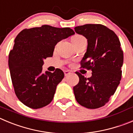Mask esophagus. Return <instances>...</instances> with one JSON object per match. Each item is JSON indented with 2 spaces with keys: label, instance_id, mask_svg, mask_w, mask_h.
Segmentation results:
<instances>
[{
  "label": "esophagus",
  "instance_id": "34e87169",
  "mask_svg": "<svg viewBox=\"0 0 133 133\" xmlns=\"http://www.w3.org/2000/svg\"><path fill=\"white\" fill-rule=\"evenodd\" d=\"M71 72H72V71H69V70H65V71H64V74H65V76H68V75H69Z\"/></svg>",
  "mask_w": 133,
  "mask_h": 133
}]
</instances>
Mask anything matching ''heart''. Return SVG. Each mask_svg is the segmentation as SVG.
<instances>
[{
  "mask_svg": "<svg viewBox=\"0 0 133 133\" xmlns=\"http://www.w3.org/2000/svg\"><path fill=\"white\" fill-rule=\"evenodd\" d=\"M85 37H83V36L81 35H75L74 37L72 38V43L73 44H76L77 43L80 42L82 40H85Z\"/></svg>",
  "mask_w": 133,
  "mask_h": 133,
  "instance_id": "heart-1",
  "label": "heart"
}]
</instances>
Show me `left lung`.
Wrapping results in <instances>:
<instances>
[{"instance_id":"left-lung-1","label":"left lung","mask_w":133,"mask_h":133,"mask_svg":"<svg viewBox=\"0 0 133 133\" xmlns=\"http://www.w3.org/2000/svg\"><path fill=\"white\" fill-rule=\"evenodd\" d=\"M74 29L85 37L88 43L81 68L92 71L89 78L75 72L79 78L74 87L75 99L86 108H99L114 95L121 79L123 52L120 41L113 30L99 24L76 26Z\"/></svg>"}]
</instances>
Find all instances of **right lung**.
<instances>
[{
  "label": "right lung",
  "instance_id": "right-lung-1",
  "mask_svg": "<svg viewBox=\"0 0 133 133\" xmlns=\"http://www.w3.org/2000/svg\"><path fill=\"white\" fill-rule=\"evenodd\" d=\"M74 34L70 28L43 25L18 34L9 53L8 66L15 94L24 105L36 109L52 101L64 74L58 68L54 73H42L43 60L52 57L57 43Z\"/></svg>",
  "mask_w": 133,
  "mask_h": 133
}]
</instances>
